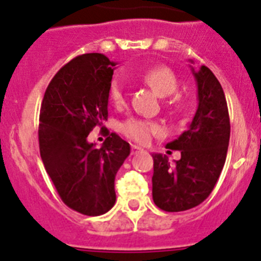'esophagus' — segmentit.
<instances>
[{
    "mask_svg": "<svg viewBox=\"0 0 261 261\" xmlns=\"http://www.w3.org/2000/svg\"><path fill=\"white\" fill-rule=\"evenodd\" d=\"M130 153L132 154H138V153H144V149L140 146H137V145H132V147H130Z\"/></svg>",
    "mask_w": 261,
    "mask_h": 261,
    "instance_id": "34e87169",
    "label": "esophagus"
}]
</instances>
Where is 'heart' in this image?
<instances>
[{
	"label": "heart",
	"instance_id": "1",
	"mask_svg": "<svg viewBox=\"0 0 261 261\" xmlns=\"http://www.w3.org/2000/svg\"><path fill=\"white\" fill-rule=\"evenodd\" d=\"M142 81L147 84L159 96L171 95L177 90V78L174 71L168 66L158 65L147 69L142 74ZM111 103L115 107H121L125 103V90L123 82L115 78L108 90ZM120 132L129 140H133L140 144H146L151 136L159 132V125L150 120L140 119V117H129L119 125Z\"/></svg>",
	"mask_w": 261,
	"mask_h": 261
}]
</instances>
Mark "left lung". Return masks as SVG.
<instances>
[{"label":"left lung","mask_w":261,"mask_h":261,"mask_svg":"<svg viewBox=\"0 0 261 261\" xmlns=\"http://www.w3.org/2000/svg\"><path fill=\"white\" fill-rule=\"evenodd\" d=\"M191 69L197 85V110L190 128L167 144L180 151L181 158L171 166L166 155L153 154V200L166 212L188 211L211 195L229 147L230 119L222 86L205 65Z\"/></svg>","instance_id":"1"}]
</instances>
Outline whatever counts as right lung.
Masks as SVG:
<instances>
[{"label": "right lung", "mask_w": 261, "mask_h": 261, "mask_svg": "<svg viewBox=\"0 0 261 261\" xmlns=\"http://www.w3.org/2000/svg\"><path fill=\"white\" fill-rule=\"evenodd\" d=\"M116 62L102 53L81 55L48 85L39 116V147L48 175L69 208L100 216L116 201L115 176L130 146L111 133L100 149L87 141L108 117V90Z\"/></svg>", "instance_id": "add662e5"}]
</instances>
